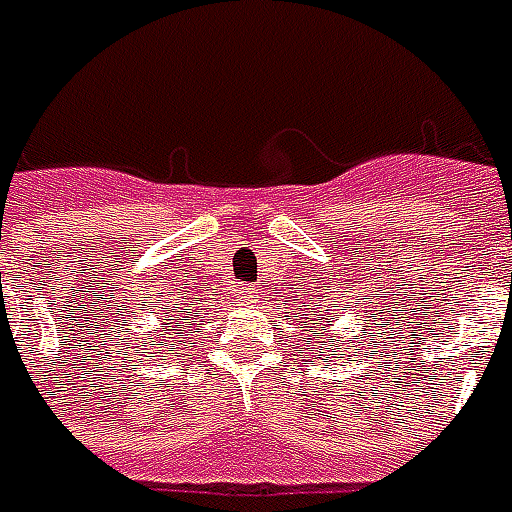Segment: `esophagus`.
<instances>
[{
  "instance_id": "esophagus-1",
  "label": "esophagus",
  "mask_w": 512,
  "mask_h": 512,
  "mask_svg": "<svg viewBox=\"0 0 512 512\" xmlns=\"http://www.w3.org/2000/svg\"><path fill=\"white\" fill-rule=\"evenodd\" d=\"M239 295L245 297V300H253V297H256V289H253V286H248V284H242Z\"/></svg>"
}]
</instances>
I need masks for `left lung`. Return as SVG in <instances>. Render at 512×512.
Instances as JSON below:
<instances>
[{
    "label": "left lung",
    "mask_w": 512,
    "mask_h": 512,
    "mask_svg": "<svg viewBox=\"0 0 512 512\" xmlns=\"http://www.w3.org/2000/svg\"><path fill=\"white\" fill-rule=\"evenodd\" d=\"M339 350H342V347H336V350H333V355H336V353H339Z\"/></svg>",
    "instance_id": "left-lung-1"
}]
</instances>
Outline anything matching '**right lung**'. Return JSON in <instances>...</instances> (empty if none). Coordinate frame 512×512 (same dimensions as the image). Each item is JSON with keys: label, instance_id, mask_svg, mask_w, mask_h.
Wrapping results in <instances>:
<instances>
[{"label": "right lung", "instance_id": "obj_1", "mask_svg": "<svg viewBox=\"0 0 512 512\" xmlns=\"http://www.w3.org/2000/svg\"><path fill=\"white\" fill-rule=\"evenodd\" d=\"M168 328H173V322H168Z\"/></svg>", "mask_w": 512, "mask_h": 512}]
</instances>
